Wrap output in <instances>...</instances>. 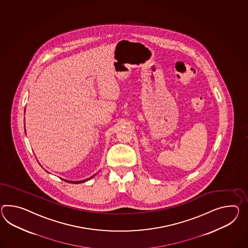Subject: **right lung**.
Wrapping results in <instances>:
<instances>
[{
  "instance_id": "add662e5",
  "label": "right lung",
  "mask_w": 248,
  "mask_h": 248,
  "mask_svg": "<svg viewBox=\"0 0 248 248\" xmlns=\"http://www.w3.org/2000/svg\"><path fill=\"white\" fill-rule=\"evenodd\" d=\"M26 132V131H25ZM97 174H95V175H92V176H91V177H89V178H87V179H84V180H80V181H69V180H65V179H62L63 181L68 182V183H72V184H80V183H84V182L88 181V180H90V179H91L92 177H94V175H96Z\"/></svg>"
}]
</instances>
